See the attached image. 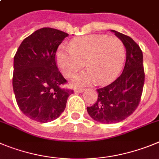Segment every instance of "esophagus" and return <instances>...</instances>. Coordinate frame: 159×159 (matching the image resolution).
Wrapping results in <instances>:
<instances>
[{"label": "esophagus", "mask_w": 159, "mask_h": 159, "mask_svg": "<svg viewBox=\"0 0 159 159\" xmlns=\"http://www.w3.org/2000/svg\"><path fill=\"white\" fill-rule=\"evenodd\" d=\"M84 90H85V89L78 88V89H76L74 90V92H75V93H82V92H84Z\"/></svg>", "instance_id": "1"}]
</instances>
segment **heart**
<instances>
[{
  "label": "heart",
  "mask_w": 159,
  "mask_h": 159,
  "mask_svg": "<svg viewBox=\"0 0 159 159\" xmlns=\"http://www.w3.org/2000/svg\"><path fill=\"white\" fill-rule=\"evenodd\" d=\"M125 48L119 39L103 35H93L75 39L69 48L61 46L56 54L57 62L66 78H70L84 66L88 71L73 79L74 85H85L92 81L105 83L120 70Z\"/></svg>",
  "instance_id": "obj_1"
}]
</instances>
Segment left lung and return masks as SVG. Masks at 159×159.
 <instances>
[{
    "mask_svg": "<svg viewBox=\"0 0 159 159\" xmlns=\"http://www.w3.org/2000/svg\"><path fill=\"white\" fill-rule=\"evenodd\" d=\"M126 48V62L121 74L114 81L97 89L98 98L87 111L94 120L114 124L125 120L139 104L143 89L145 73L143 51L128 35L111 30Z\"/></svg>",
    "mask_w": 159,
    "mask_h": 159,
    "instance_id": "1",
    "label": "left lung"
}]
</instances>
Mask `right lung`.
<instances>
[{
  "label": "right lung",
  "instance_id": "add662e5",
  "mask_svg": "<svg viewBox=\"0 0 159 159\" xmlns=\"http://www.w3.org/2000/svg\"><path fill=\"white\" fill-rule=\"evenodd\" d=\"M68 34L43 28L25 38L14 56L12 86L20 111L40 123L55 120L74 90L58 70L56 51Z\"/></svg>",
  "mask_w": 159,
  "mask_h": 159
}]
</instances>
